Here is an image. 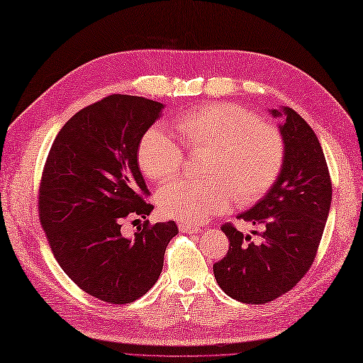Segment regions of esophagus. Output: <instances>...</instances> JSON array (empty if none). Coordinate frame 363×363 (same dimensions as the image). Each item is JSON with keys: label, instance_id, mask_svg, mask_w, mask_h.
I'll return each mask as SVG.
<instances>
[{"label": "esophagus", "instance_id": "obj_1", "mask_svg": "<svg viewBox=\"0 0 363 363\" xmlns=\"http://www.w3.org/2000/svg\"><path fill=\"white\" fill-rule=\"evenodd\" d=\"M180 229L183 233H188V234H199L201 233L203 229L200 226H196V225H191V223H184V225H180Z\"/></svg>", "mask_w": 363, "mask_h": 363}]
</instances>
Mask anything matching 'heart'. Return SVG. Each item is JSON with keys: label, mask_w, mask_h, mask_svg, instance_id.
I'll return each instance as SVG.
<instances>
[{"label": "heart", "mask_w": 363, "mask_h": 363, "mask_svg": "<svg viewBox=\"0 0 363 363\" xmlns=\"http://www.w3.org/2000/svg\"><path fill=\"white\" fill-rule=\"evenodd\" d=\"M174 125L186 151H208L203 175L209 180H180L158 191V208L166 217L208 222L233 200L237 205L257 201L280 174L285 158L280 130L242 106H201L179 115ZM137 160L149 180L166 183L180 172L183 151L162 128H151L140 140Z\"/></svg>", "instance_id": "obj_1"}]
</instances>
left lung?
I'll return each mask as SVG.
<instances>
[{"mask_svg":"<svg viewBox=\"0 0 363 363\" xmlns=\"http://www.w3.org/2000/svg\"><path fill=\"white\" fill-rule=\"evenodd\" d=\"M281 118L285 158L271 189L237 218L262 226L260 243L223 225L229 250L214 264L217 284L243 303H267L294 288L311 267L330 214L333 186L314 130L286 106L269 109Z\"/></svg>","mask_w":363,"mask_h":363,"instance_id":"8db88e82","label":"left lung"}]
</instances>
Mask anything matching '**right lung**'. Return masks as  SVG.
<instances>
[{"instance_id": "right-lung-1", "label": "right lung", "mask_w": 363, "mask_h": 363, "mask_svg": "<svg viewBox=\"0 0 363 363\" xmlns=\"http://www.w3.org/2000/svg\"><path fill=\"white\" fill-rule=\"evenodd\" d=\"M164 106L132 95H109L77 112L52 145L40 186V220L70 280L109 303H130L160 277L175 222L121 235L129 216L146 218L154 206L137 151Z\"/></svg>"}]
</instances>
